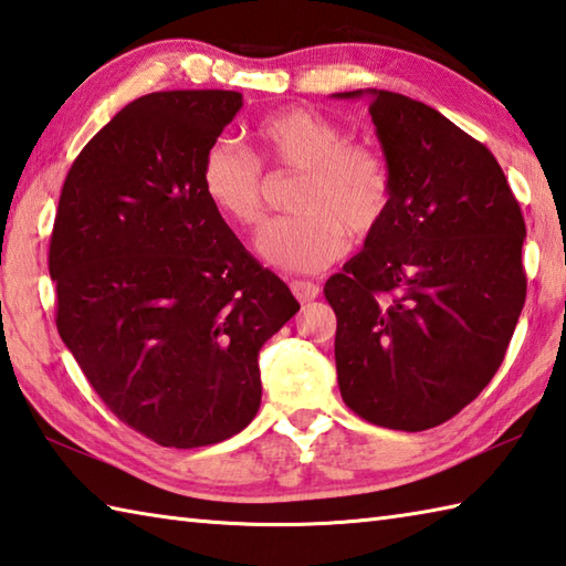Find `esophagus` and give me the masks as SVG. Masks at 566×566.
I'll return each instance as SVG.
<instances>
[{
  "label": "esophagus",
  "mask_w": 566,
  "mask_h": 566,
  "mask_svg": "<svg viewBox=\"0 0 566 566\" xmlns=\"http://www.w3.org/2000/svg\"><path fill=\"white\" fill-rule=\"evenodd\" d=\"M291 291H293V295L301 303H311V301H315V297L319 295V285H315L311 281H293L291 283Z\"/></svg>",
  "instance_id": "1"
}]
</instances>
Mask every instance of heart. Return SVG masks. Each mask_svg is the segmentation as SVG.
Instances as JSON below:
<instances>
[{
    "label": "heart",
    "instance_id": "heart-1",
    "mask_svg": "<svg viewBox=\"0 0 566 566\" xmlns=\"http://www.w3.org/2000/svg\"><path fill=\"white\" fill-rule=\"evenodd\" d=\"M261 157L279 172H301L293 209L261 231V259L285 273H319L347 251V231L367 239L387 219L394 197L389 163L375 147L347 143L345 127L329 117L287 108L255 127ZM205 197L241 229L259 227L265 209L261 159L247 147L217 137L199 167Z\"/></svg>",
    "mask_w": 566,
    "mask_h": 566
}]
</instances>
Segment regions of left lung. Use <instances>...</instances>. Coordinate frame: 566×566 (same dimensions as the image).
<instances>
[{"label": "left lung", "mask_w": 566, "mask_h": 566, "mask_svg": "<svg viewBox=\"0 0 566 566\" xmlns=\"http://www.w3.org/2000/svg\"><path fill=\"white\" fill-rule=\"evenodd\" d=\"M367 93L394 197L365 249L325 283L337 384L365 421L426 431L503 365L527 293L525 219L483 143L426 103Z\"/></svg>", "instance_id": "obj_1"}]
</instances>
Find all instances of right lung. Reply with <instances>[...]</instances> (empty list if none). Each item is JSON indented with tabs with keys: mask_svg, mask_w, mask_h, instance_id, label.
Instances as JSON below:
<instances>
[{
	"mask_svg": "<svg viewBox=\"0 0 566 566\" xmlns=\"http://www.w3.org/2000/svg\"><path fill=\"white\" fill-rule=\"evenodd\" d=\"M237 91L143 95L93 135L49 247L56 327L117 419L169 449L247 429L259 352L301 305L233 237L199 182Z\"/></svg>",
	"mask_w": 566,
	"mask_h": 566,
	"instance_id": "add662e5",
	"label": "right lung"
}]
</instances>
